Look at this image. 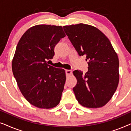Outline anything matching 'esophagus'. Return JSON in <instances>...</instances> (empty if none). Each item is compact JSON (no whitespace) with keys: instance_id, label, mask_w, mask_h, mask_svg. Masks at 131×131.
<instances>
[{"instance_id":"obj_1","label":"esophagus","mask_w":131,"mask_h":131,"mask_svg":"<svg viewBox=\"0 0 131 131\" xmlns=\"http://www.w3.org/2000/svg\"><path fill=\"white\" fill-rule=\"evenodd\" d=\"M71 73H72V71H71L70 70H66V76H70Z\"/></svg>"}]
</instances>
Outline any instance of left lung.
<instances>
[{
	"instance_id": "1",
	"label": "left lung",
	"mask_w": 131,
	"mask_h": 131,
	"mask_svg": "<svg viewBox=\"0 0 131 131\" xmlns=\"http://www.w3.org/2000/svg\"><path fill=\"white\" fill-rule=\"evenodd\" d=\"M79 56L86 55L88 71L74 70L73 91L79 103L88 108L105 105L113 95L119 80V58L109 39L97 28L80 23L63 27Z\"/></svg>"
}]
</instances>
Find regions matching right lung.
Listing matches in <instances>:
<instances>
[{"label": "right lung", "mask_w": 131, "mask_h": 131, "mask_svg": "<svg viewBox=\"0 0 131 131\" xmlns=\"http://www.w3.org/2000/svg\"><path fill=\"white\" fill-rule=\"evenodd\" d=\"M66 36L61 26L37 25L19 39L12 62V72L24 98L35 107L51 108L61 98L65 70L48 65L54 48Z\"/></svg>", "instance_id": "1"}]
</instances>
